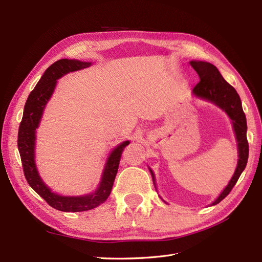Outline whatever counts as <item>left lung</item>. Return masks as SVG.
Here are the masks:
<instances>
[{
    "label": "left lung",
    "mask_w": 262,
    "mask_h": 262,
    "mask_svg": "<svg viewBox=\"0 0 262 262\" xmlns=\"http://www.w3.org/2000/svg\"><path fill=\"white\" fill-rule=\"evenodd\" d=\"M190 66L194 69V71L200 77V82L193 89L194 95L198 97L210 100L223 110H225V113L233 120L234 131L236 134L237 142H238L239 158L234 176L232 177L231 181H229L227 187L223 190V192L212 203L214 205L221 202L232 191V189L236 185L237 180H238L243 170L245 169L246 165H247L249 154V145L247 141V134H246V132H247V122H246V116L242 107L239 95L237 94L232 85H229L224 80L216 67H214L209 62L203 61H191L190 62ZM150 173H152L154 182L155 179L152 170H150Z\"/></svg>",
    "instance_id": "1"
}]
</instances>
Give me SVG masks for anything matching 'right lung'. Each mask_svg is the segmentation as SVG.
<instances>
[{
	"mask_svg": "<svg viewBox=\"0 0 262 262\" xmlns=\"http://www.w3.org/2000/svg\"><path fill=\"white\" fill-rule=\"evenodd\" d=\"M91 64L92 63L90 62L61 59L47 69L40 81L29 94L18 129L17 145L24 175H25L27 182L39 195L43 198L50 207L63 212H82L92 210L107 200L112 192L121 154L124 147L130 143L129 141H125L113 150L107 161L104 173H102L99 188L93 194L84 196H62L51 192V190L39 177L35 165V134L43 108L52 95L59 77L69 72L90 67Z\"/></svg>",
	"mask_w": 262,
	"mask_h": 262,
	"instance_id": "right-lung-1",
	"label": "right lung"
}]
</instances>
